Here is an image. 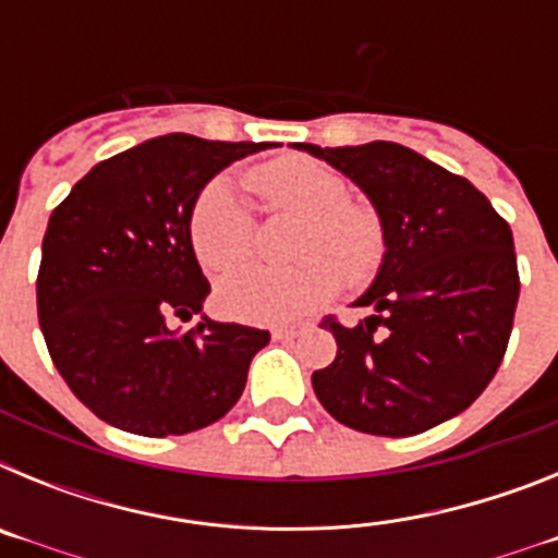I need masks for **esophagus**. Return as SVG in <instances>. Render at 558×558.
<instances>
[{
	"mask_svg": "<svg viewBox=\"0 0 558 558\" xmlns=\"http://www.w3.org/2000/svg\"><path fill=\"white\" fill-rule=\"evenodd\" d=\"M310 329V324L304 322H295V324H276L274 329H270V335H274L276 340H293L299 338V335H304Z\"/></svg>",
	"mask_w": 558,
	"mask_h": 558,
	"instance_id": "34e87169",
	"label": "esophagus"
}]
</instances>
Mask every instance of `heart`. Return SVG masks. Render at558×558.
I'll return each mask as SVG.
<instances>
[{
	"label": "heart",
	"instance_id": "1",
	"mask_svg": "<svg viewBox=\"0 0 558 558\" xmlns=\"http://www.w3.org/2000/svg\"><path fill=\"white\" fill-rule=\"evenodd\" d=\"M259 198L274 209L302 215L299 254L290 268L236 270L220 282V307L240 322L279 324L310 313L347 282H363L386 254V223L368 204L349 198L347 181L315 161H279L251 179ZM192 248L215 274L236 268L251 254V211L226 179L204 186L190 215Z\"/></svg>",
	"mask_w": 558,
	"mask_h": 558
}]
</instances>
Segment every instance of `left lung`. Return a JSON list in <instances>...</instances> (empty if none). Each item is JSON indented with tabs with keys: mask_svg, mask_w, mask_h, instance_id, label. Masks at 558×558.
<instances>
[{
	"mask_svg": "<svg viewBox=\"0 0 558 558\" xmlns=\"http://www.w3.org/2000/svg\"><path fill=\"white\" fill-rule=\"evenodd\" d=\"M386 223V254L354 307L329 322L338 354L313 391L340 425L416 436L475 402L495 377L520 299L514 236L489 198L456 172L397 142L318 147Z\"/></svg>",
	"mask_w": 558,
	"mask_h": 558,
	"instance_id": "left-lung-1",
	"label": "left lung"
}]
</instances>
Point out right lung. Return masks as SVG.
<instances>
[{
	"mask_svg": "<svg viewBox=\"0 0 558 558\" xmlns=\"http://www.w3.org/2000/svg\"><path fill=\"white\" fill-rule=\"evenodd\" d=\"M274 142L167 133L100 161L49 215L38 324L49 357L92 413L136 436L218 422L245 388L265 329L206 318L192 206L220 170ZM170 314H201L190 333Z\"/></svg>",
	"mask_w": 558,
	"mask_h": 558,
	"instance_id": "obj_1",
	"label": "right lung"
}]
</instances>
